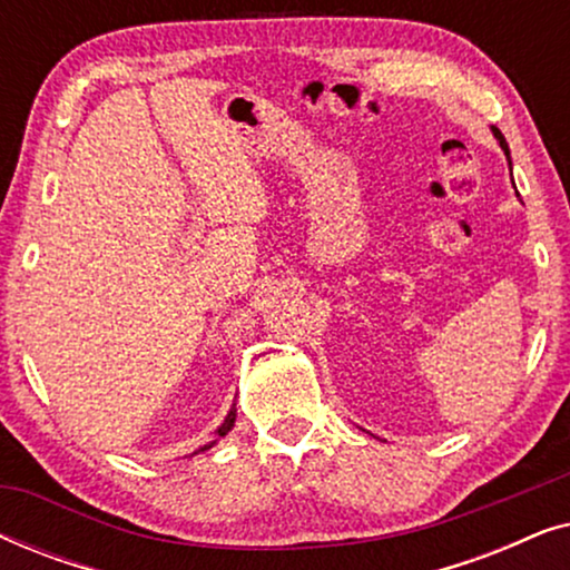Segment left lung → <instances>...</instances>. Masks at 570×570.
<instances>
[{"mask_svg": "<svg viewBox=\"0 0 570 570\" xmlns=\"http://www.w3.org/2000/svg\"><path fill=\"white\" fill-rule=\"evenodd\" d=\"M493 135H495V139L498 142H501V150L505 153V158H509V145H505V139H503V135L498 129H493ZM509 166H511V158H509Z\"/></svg>", "mask_w": 570, "mask_h": 570, "instance_id": "1", "label": "left lung"}]
</instances>
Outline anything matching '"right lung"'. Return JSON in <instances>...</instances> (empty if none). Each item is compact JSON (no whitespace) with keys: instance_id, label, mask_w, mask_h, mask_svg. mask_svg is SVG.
Masks as SVG:
<instances>
[{"instance_id":"1","label":"right lung","mask_w":570,"mask_h":570,"mask_svg":"<svg viewBox=\"0 0 570 570\" xmlns=\"http://www.w3.org/2000/svg\"><path fill=\"white\" fill-rule=\"evenodd\" d=\"M233 423H236V410H230V412H228V417H225V423H223L220 428H217V435H228V431L233 428ZM213 443H215V441H213ZM213 443H209V446H213ZM209 446H202L199 451H207Z\"/></svg>"}]
</instances>
